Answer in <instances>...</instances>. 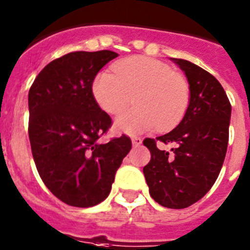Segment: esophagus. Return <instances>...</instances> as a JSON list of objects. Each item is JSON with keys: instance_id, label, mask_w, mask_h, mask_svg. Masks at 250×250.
I'll return each mask as SVG.
<instances>
[{"instance_id": "esophagus-1", "label": "esophagus", "mask_w": 250, "mask_h": 250, "mask_svg": "<svg viewBox=\"0 0 250 250\" xmlns=\"http://www.w3.org/2000/svg\"><path fill=\"white\" fill-rule=\"evenodd\" d=\"M131 143H132V146H134V147H137V146H140L141 145V143H143V140H141L140 137H132L131 139Z\"/></svg>"}]
</instances>
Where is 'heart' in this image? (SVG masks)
Returning a JSON list of instances; mask_svg holds the SVG:
<instances>
[{
	"instance_id": "heart-1",
	"label": "heart",
	"mask_w": 250,
	"mask_h": 250,
	"mask_svg": "<svg viewBox=\"0 0 250 250\" xmlns=\"http://www.w3.org/2000/svg\"><path fill=\"white\" fill-rule=\"evenodd\" d=\"M114 72L99 73L91 89L98 105L111 115L123 111L134 97L136 107L116 118L118 131L140 134L159 125L170 129L186 113L188 84L167 64L147 57H131L116 63Z\"/></svg>"
}]
</instances>
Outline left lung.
Masks as SVG:
<instances>
[{
    "mask_svg": "<svg viewBox=\"0 0 250 250\" xmlns=\"http://www.w3.org/2000/svg\"><path fill=\"white\" fill-rule=\"evenodd\" d=\"M186 74L189 103L186 114L168 134L156 137L173 143L160 150L155 139H145L151 160L144 167L151 197L173 209L200 201L216 182L226 157L232 106L223 86L207 70L185 59L171 58Z\"/></svg>",
    "mask_w": 250,
    "mask_h": 250,
    "instance_id": "8db88e82",
    "label": "left lung"
}]
</instances>
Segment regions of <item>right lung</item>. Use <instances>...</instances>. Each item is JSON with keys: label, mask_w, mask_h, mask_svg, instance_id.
<instances>
[{"label": "right lung", "mask_w": 250, "mask_h": 250, "mask_svg": "<svg viewBox=\"0 0 250 250\" xmlns=\"http://www.w3.org/2000/svg\"><path fill=\"white\" fill-rule=\"evenodd\" d=\"M116 57L111 50L72 52L45 65L29 89L28 135L37 170L48 189L73 207L103 202L131 150L126 135L99 143L111 118L91 86Z\"/></svg>", "instance_id": "add662e5"}]
</instances>
